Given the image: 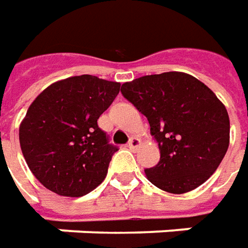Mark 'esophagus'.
<instances>
[{
  "label": "esophagus",
  "mask_w": 248,
  "mask_h": 248,
  "mask_svg": "<svg viewBox=\"0 0 248 248\" xmlns=\"http://www.w3.org/2000/svg\"><path fill=\"white\" fill-rule=\"evenodd\" d=\"M139 146H140V139L139 138H131L129 139V142H128V148L131 149V150H135V149H138Z\"/></svg>",
  "instance_id": "obj_1"
}]
</instances>
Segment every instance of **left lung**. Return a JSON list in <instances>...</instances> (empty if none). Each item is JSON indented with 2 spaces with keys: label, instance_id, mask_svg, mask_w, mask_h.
I'll return each instance as SVG.
<instances>
[{
  "label": "left lung",
  "instance_id": "obj_1",
  "mask_svg": "<svg viewBox=\"0 0 248 248\" xmlns=\"http://www.w3.org/2000/svg\"><path fill=\"white\" fill-rule=\"evenodd\" d=\"M121 93L148 117L160 161L149 181L182 195L204 184L229 148V116L213 91L182 72L150 74L124 82Z\"/></svg>",
  "mask_w": 248,
  "mask_h": 248
}]
</instances>
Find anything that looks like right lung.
<instances>
[{"instance_id":"right-lung-1","label":"right lung","mask_w":248,"mask_h":248,"mask_svg":"<svg viewBox=\"0 0 248 248\" xmlns=\"http://www.w3.org/2000/svg\"><path fill=\"white\" fill-rule=\"evenodd\" d=\"M120 85L91 74L73 76L46 87L29 106L19 125L20 149L46 189L80 197L106 178L117 148L108 142L98 119Z\"/></svg>"}]
</instances>
